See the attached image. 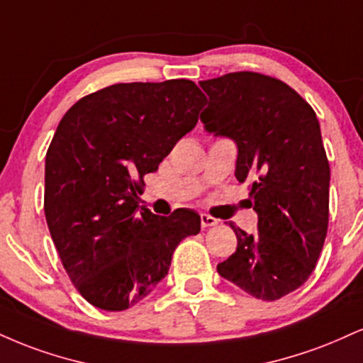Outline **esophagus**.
Masks as SVG:
<instances>
[{
	"mask_svg": "<svg viewBox=\"0 0 363 363\" xmlns=\"http://www.w3.org/2000/svg\"><path fill=\"white\" fill-rule=\"evenodd\" d=\"M216 225H218L216 218H213L211 215H206V213L201 215V226H203V228H209V226H216Z\"/></svg>",
	"mask_w": 363,
	"mask_h": 363,
	"instance_id": "esophagus-1",
	"label": "esophagus"
}]
</instances>
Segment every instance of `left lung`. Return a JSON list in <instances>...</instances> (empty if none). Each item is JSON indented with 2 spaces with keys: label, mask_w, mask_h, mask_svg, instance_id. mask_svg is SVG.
<instances>
[{
  "label": "left lung",
  "mask_w": 363,
  "mask_h": 363,
  "mask_svg": "<svg viewBox=\"0 0 363 363\" xmlns=\"http://www.w3.org/2000/svg\"><path fill=\"white\" fill-rule=\"evenodd\" d=\"M204 130L237 143L235 177L248 182L259 233L237 235L218 274L253 298L276 301L303 286L328 230L330 165L316 113L286 82L259 72L201 81Z\"/></svg>",
  "instance_id": "1"
}]
</instances>
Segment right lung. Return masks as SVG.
<instances>
[{
    "label": "right lung",
    "mask_w": 363,
    "mask_h": 363,
    "mask_svg": "<svg viewBox=\"0 0 363 363\" xmlns=\"http://www.w3.org/2000/svg\"><path fill=\"white\" fill-rule=\"evenodd\" d=\"M206 96L193 81L126 82L81 98L45 157V211L65 272L87 303L132 308L167 276L176 247L198 235L191 209L138 213L143 176L198 123Z\"/></svg>",
    "instance_id": "add662e5"
}]
</instances>
